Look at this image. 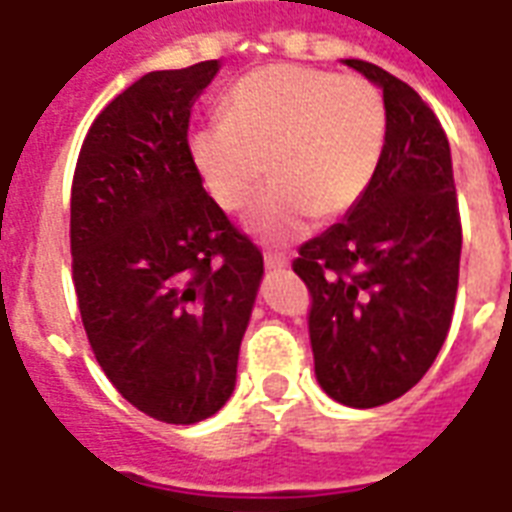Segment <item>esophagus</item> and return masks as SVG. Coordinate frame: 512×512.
Listing matches in <instances>:
<instances>
[{"instance_id":"obj_1","label":"esophagus","mask_w":512,"mask_h":512,"mask_svg":"<svg viewBox=\"0 0 512 512\" xmlns=\"http://www.w3.org/2000/svg\"><path fill=\"white\" fill-rule=\"evenodd\" d=\"M266 268L268 271H282V268L290 266V257L282 255V252H266Z\"/></svg>"}]
</instances>
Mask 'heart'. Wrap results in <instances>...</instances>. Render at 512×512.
Instances as JSON below:
<instances>
[{
    "label": "heart",
    "mask_w": 512,
    "mask_h": 512,
    "mask_svg": "<svg viewBox=\"0 0 512 512\" xmlns=\"http://www.w3.org/2000/svg\"><path fill=\"white\" fill-rule=\"evenodd\" d=\"M388 111L377 86L298 64L246 75L222 105V124L192 135L189 151L203 187L225 211L255 203L246 227L263 241L290 244L317 219L358 206L380 168Z\"/></svg>",
    "instance_id": "obj_1"
}]
</instances>
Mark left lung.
<instances>
[{
  "instance_id": "1",
  "label": "left lung",
  "mask_w": 512,
  "mask_h": 512,
  "mask_svg": "<svg viewBox=\"0 0 512 512\" xmlns=\"http://www.w3.org/2000/svg\"><path fill=\"white\" fill-rule=\"evenodd\" d=\"M388 111L380 168L358 206L298 249L293 271L312 293L317 382L333 401L369 410L429 372L453 317L461 260L453 162L420 94L363 59Z\"/></svg>"
}]
</instances>
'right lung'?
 <instances>
[{"label": "right lung", "instance_id": "add662e5", "mask_svg": "<svg viewBox=\"0 0 512 512\" xmlns=\"http://www.w3.org/2000/svg\"><path fill=\"white\" fill-rule=\"evenodd\" d=\"M219 59L143 75L94 119L70 198L73 279L94 358L162 423L211 418L236 391L263 255L203 189L189 111Z\"/></svg>", "mask_w": 512, "mask_h": 512}]
</instances>
